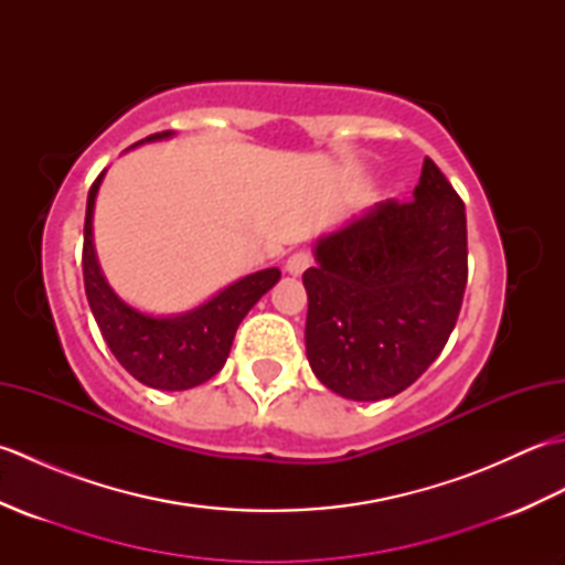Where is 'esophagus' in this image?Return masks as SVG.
Returning a JSON list of instances; mask_svg holds the SVG:
<instances>
[{"instance_id":"1","label":"esophagus","mask_w":565,"mask_h":565,"mask_svg":"<svg viewBox=\"0 0 565 565\" xmlns=\"http://www.w3.org/2000/svg\"><path fill=\"white\" fill-rule=\"evenodd\" d=\"M310 267V255L308 252H294V255L286 259V271L294 274V276H301L306 269Z\"/></svg>"}]
</instances>
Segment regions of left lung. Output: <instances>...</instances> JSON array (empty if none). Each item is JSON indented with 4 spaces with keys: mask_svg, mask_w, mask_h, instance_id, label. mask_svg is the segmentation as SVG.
<instances>
[{
    "mask_svg": "<svg viewBox=\"0 0 565 565\" xmlns=\"http://www.w3.org/2000/svg\"><path fill=\"white\" fill-rule=\"evenodd\" d=\"M413 194L318 239V264L303 274L308 362L342 398L405 391L441 354L459 318L463 201L429 158Z\"/></svg>",
    "mask_w": 565,
    "mask_h": 565,
    "instance_id": "left-lung-1",
    "label": "left lung"
}]
</instances>
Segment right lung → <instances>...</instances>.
I'll use <instances>...</instances> for the list:
<instances>
[{"mask_svg": "<svg viewBox=\"0 0 565 565\" xmlns=\"http://www.w3.org/2000/svg\"><path fill=\"white\" fill-rule=\"evenodd\" d=\"M172 136L170 130L152 134L146 140ZM140 140V142H146ZM104 172L94 179L84 215L82 274L84 291L102 330V338L130 376L160 391H186L209 381L223 369L231 354L237 326L247 310L279 281V269L249 274L221 291L209 303L189 310L184 316L154 318L126 306L99 271L97 255L92 245V213L94 199Z\"/></svg>", "mask_w": 565, "mask_h": 565, "instance_id": "obj_1", "label": "right lung"}]
</instances>
